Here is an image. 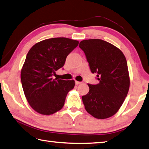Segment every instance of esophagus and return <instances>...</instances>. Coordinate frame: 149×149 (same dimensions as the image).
I'll use <instances>...</instances> for the list:
<instances>
[{"instance_id": "obj_1", "label": "esophagus", "mask_w": 149, "mask_h": 149, "mask_svg": "<svg viewBox=\"0 0 149 149\" xmlns=\"http://www.w3.org/2000/svg\"><path fill=\"white\" fill-rule=\"evenodd\" d=\"M81 83V82L77 81H75V85H79V84Z\"/></svg>"}]
</instances>
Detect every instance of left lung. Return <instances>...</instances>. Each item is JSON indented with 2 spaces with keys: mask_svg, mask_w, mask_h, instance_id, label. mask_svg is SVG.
I'll return each instance as SVG.
<instances>
[{
  "mask_svg": "<svg viewBox=\"0 0 149 149\" xmlns=\"http://www.w3.org/2000/svg\"><path fill=\"white\" fill-rule=\"evenodd\" d=\"M79 47L99 81L97 85L88 84L89 92L82 96L85 109L99 119L112 117L123 105L130 87L125 56L115 45L100 39L83 40Z\"/></svg>",
  "mask_w": 149,
  "mask_h": 149,
  "instance_id": "obj_1",
  "label": "left lung"
}]
</instances>
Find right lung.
Instances as JSON below:
<instances>
[{
	"mask_svg": "<svg viewBox=\"0 0 149 149\" xmlns=\"http://www.w3.org/2000/svg\"><path fill=\"white\" fill-rule=\"evenodd\" d=\"M79 42L66 38L44 40L32 46L21 70V81L26 100L32 109L49 115L61 110L74 80L53 79L55 71L64 65L67 56Z\"/></svg>",
	"mask_w": 149,
	"mask_h": 149,
	"instance_id": "obj_1",
	"label": "right lung"
}]
</instances>
